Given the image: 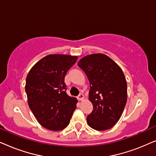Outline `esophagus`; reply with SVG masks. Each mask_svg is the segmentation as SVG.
Here are the masks:
<instances>
[{"mask_svg": "<svg viewBox=\"0 0 156 156\" xmlns=\"http://www.w3.org/2000/svg\"><path fill=\"white\" fill-rule=\"evenodd\" d=\"M84 95L82 94H79V96L77 97V99H78L79 101H82V100L84 99Z\"/></svg>", "mask_w": 156, "mask_h": 156, "instance_id": "esophagus-1", "label": "esophagus"}]
</instances>
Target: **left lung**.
<instances>
[{"instance_id":"left-lung-1","label":"left lung","mask_w":156,"mask_h":156,"mask_svg":"<svg viewBox=\"0 0 156 156\" xmlns=\"http://www.w3.org/2000/svg\"><path fill=\"white\" fill-rule=\"evenodd\" d=\"M77 65L90 84L89 99L93 111L87 116V123L97 131L111 129L121 118L127 101V83L122 69L104 54L87 55Z\"/></svg>"}]
</instances>
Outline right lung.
Returning a JSON list of instances; mask_svg holds the SVG:
<instances>
[{
  "instance_id": "obj_1",
  "label": "right lung",
  "mask_w": 156,
  "mask_h": 156,
  "mask_svg": "<svg viewBox=\"0 0 156 156\" xmlns=\"http://www.w3.org/2000/svg\"><path fill=\"white\" fill-rule=\"evenodd\" d=\"M77 56L49 55L38 61L26 77L29 107L40 124L51 131L69 125L77 99L66 93L65 77Z\"/></svg>"
}]
</instances>
